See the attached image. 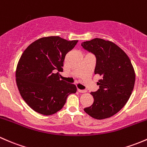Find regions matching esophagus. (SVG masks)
Returning a JSON list of instances; mask_svg holds the SVG:
<instances>
[{
  "instance_id": "esophagus-1",
  "label": "esophagus",
  "mask_w": 147,
  "mask_h": 147,
  "mask_svg": "<svg viewBox=\"0 0 147 147\" xmlns=\"http://www.w3.org/2000/svg\"><path fill=\"white\" fill-rule=\"evenodd\" d=\"M78 91L79 92V93H86V90H81V89H78Z\"/></svg>"
}]
</instances>
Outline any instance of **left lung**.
Returning <instances> with one entry per match:
<instances>
[{"instance_id": "left-lung-1", "label": "left lung", "mask_w": 147, "mask_h": 147, "mask_svg": "<svg viewBox=\"0 0 147 147\" xmlns=\"http://www.w3.org/2000/svg\"><path fill=\"white\" fill-rule=\"evenodd\" d=\"M85 49L95 54V74L99 89L90 94L94 98L92 105L84 108L88 115L96 119L112 117L127 103L134 89L135 72L129 57L114 42L95 38L82 44Z\"/></svg>"}]
</instances>
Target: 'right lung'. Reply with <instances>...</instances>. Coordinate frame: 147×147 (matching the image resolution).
Returning <instances> with one entry per match:
<instances>
[{
  "instance_id": "add662e5",
  "label": "right lung",
  "mask_w": 147,
  "mask_h": 147,
  "mask_svg": "<svg viewBox=\"0 0 147 147\" xmlns=\"http://www.w3.org/2000/svg\"><path fill=\"white\" fill-rule=\"evenodd\" d=\"M78 40L50 36L34 41L26 48L16 68V83L22 99L37 113L51 115L59 111L76 86L60 80L66 54Z\"/></svg>"
}]
</instances>
